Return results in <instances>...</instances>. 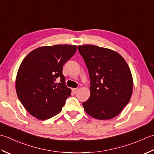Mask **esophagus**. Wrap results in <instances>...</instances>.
I'll return each mask as SVG.
<instances>
[{"label": "esophagus", "mask_w": 154, "mask_h": 154, "mask_svg": "<svg viewBox=\"0 0 154 154\" xmlns=\"http://www.w3.org/2000/svg\"><path fill=\"white\" fill-rule=\"evenodd\" d=\"M72 92L74 93H76L78 91V88H72Z\"/></svg>", "instance_id": "obj_1"}]
</instances>
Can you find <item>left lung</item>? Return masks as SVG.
I'll use <instances>...</instances> for the list:
<instances>
[{
  "mask_svg": "<svg viewBox=\"0 0 154 154\" xmlns=\"http://www.w3.org/2000/svg\"><path fill=\"white\" fill-rule=\"evenodd\" d=\"M88 70L90 96L82 103L90 116L109 120L130 102L133 90L130 69L122 56L112 50L94 45L78 46Z\"/></svg>",
  "mask_w": 154,
  "mask_h": 154,
  "instance_id": "8db88e82",
  "label": "left lung"
}]
</instances>
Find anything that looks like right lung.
Returning a JSON list of instances; mask_svg holds the SVG:
<instances>
[{
  "label": "right lung",
  "mask_w": 154,
  "mask_h": 154,
  "mask_svg": "<svg viewBox=\"0 0 154 154\" xmlns=\"http://www.w3.org/2000/svg\"><path fill=\"white\" fill-rule=\"evenodd\" d=\"M76 49L75 45L42 46L24 58L16 78V90L22 104L32 116L45 120L62 111L71 94L62 68ZM57 78L61 80L60 83L55 82Z\"/></svg>",
  "instance_id": "add662e5"
}]
</instances>
